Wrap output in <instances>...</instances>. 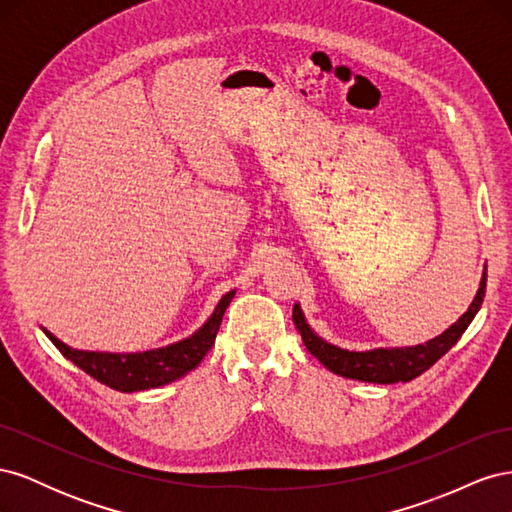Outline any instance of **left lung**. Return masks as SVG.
Segmentation results:
<instances>
[{
	"mask_svg": "<svg viewBox=\"0 0 512 512\" xmlns=\"http://www.w3.org/2000/svg\"><path fill=\"white\" fill-rule=\"evenodd\" d=\"M485 286H487V271L480 280L478 292L468 307V312L463 314L455 324H451L442 335L429 339L425 344L418 346H406V348H376L367 352H352L337 348L329 342H324L318 337L312 327H309L301 305L297 303L292 307V320L294 327L299 329L305 348L312 352L316 359L337 376L361 380V382H374V384H393V382H410L416 376H421L433 363L451 350L459 337L470 327L476 312L483 305L485 299Z\"/></svg>",
	"mask_w": 512,
	"mask_h": 512,
	"instance_id": "8db88e82",
	"label": "left lung"
}]
</instances>
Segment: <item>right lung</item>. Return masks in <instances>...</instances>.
<instances>
[{"instance_id":"1","label":"right lung","mask_w":512,"mask_h":512,"mask_svg":"<svg viewBox=\"0 0 512 512\" xmlns=\"http://www.w3.org/2000/svg\"><path fill=\"white\" fill-rule=\"evenodd\" d=\"M232 297H235V290L226 292L218 307H215V312L194 335L181 339L177 344L147 352L123 354L76 350L61 342V339H57L44 327L42 331L68 361H72L76 367H81L91 378H96L98 382L111 386V389L121 393L147 391L158 389V386H164L168 382H175L198 367V363L205 359V354L211 350L215 342V335H218L222 324V316Z\"/></svg>"}]
</instances>
